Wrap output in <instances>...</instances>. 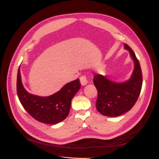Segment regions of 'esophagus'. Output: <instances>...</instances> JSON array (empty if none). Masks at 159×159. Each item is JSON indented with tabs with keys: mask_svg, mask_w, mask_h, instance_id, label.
<instances>
[{
	"mask_svg": "<svg viewBox=\"0 0 159 159\" xmlns=\"http://www.w3.org/2000/svg\"><path fill=\"white\" fill-rule=\"evenodd\" d=\"M80 83L81 84V85H85L88 83V81L87 79H86V77L85 75H81L80 77Z\"/></svg>",
	"mask_w": 159,
	"mask_h": 159,
	"instance_id": "1",
	"label": "esophagus"
}]
</instances>
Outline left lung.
I'll return each mask as SVG.
<instances>
[{"instance_id":"1","label":"left lung","mask_w":159,"mask_h":159,"mask_svg":"<svg viewBox=\"0 0 159 159\" xmlns=\"http://www.w3.org/2000/svg\"><path fill=\"white\" fill-rule=\"evenodd\" d=\"M134 67L131 78L123 83H116L100 74L93 76V84L98 90L96 109L105 116L117 117L126 113L135 104L140 95L143 76L140 64L134 52L127 44Z\"/></svg>"}]
</instances>
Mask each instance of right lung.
<instances>
[{
	"label": "right lung",
	"mask_w": 159,
	"mask_h": 159,
	"mask_svg": "<svg viewBox=\"0 0 159 159\" xmlns=\"http://www.w3.org/2000/svg\"><path fill=\"white\" fill-rule=\"evenodd\" d=\"M80 85L79 79H77L66 84L54 94L40 97L27 92L22 84L20 67L18 70L16 91L18 99L26 111L41 123L56 124L68 117L71 99L80 89Z\"/></svg>",
	"instance_id": "obj_1"
}]
</instances>
